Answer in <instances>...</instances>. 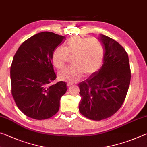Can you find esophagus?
Returning a JSON list of instances; mask_svg holds the SVG:
<instances>
[{"mask_svg": "<svg viewBox=\"0 0 147 147\" xmlns=\"http://www.w3.org/2000/svg\"><path fill=\"white\" fill-rule=\"evenodd\" d=\"M72 85H73V84H72V83H67V86H68V87H70V86H71Z\"/></svg>", "mask_w": 147, "mask_h": 147, "instance_id": "esophagus-1", "label": "esophagus"}]
</instances>
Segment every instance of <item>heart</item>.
Returning <instances> with one entry per match:
<instances>
[{"instance_id": "obj_1", "label": "heart", "mask_w": 147, "mask_h": 147, "mask_svg": "<svg viewBox=\"0 0 147 147\" xmlns=\"http://www.w3.org/2000/svg\"><path fill=\"white\" fill-rule=\"evenodd\" d=\"M104 50L102 42L94 38L76 36L69 38L64 49L58 47L52 55V62L58 69L63 68L68 58H72L70 67L59 72L61 80L69 82L78 81L84 73L87 76L97 72L102 63Z\"/></svg>"}]
</instances>
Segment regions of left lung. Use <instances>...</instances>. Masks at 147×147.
Listing matches in <instances>:
<instances>
[{
    "instance_id": "1",
    "label": "left lung",
    "mask_w": 147,
    "mask_h": 147,
    "mask_svg": "<svg viewBox=\"0 0 147 147\" xmlns=\"http://www.w3.org/2000/svg\"><path fill=\"white\" fill-rule=\"evenodd\" d=\"M104 55L100 69L80 83L79 111L87 118L110 117L125 100L131 78L128 54L118 42L100 34Z\"/></svg>"
}]
</instances>
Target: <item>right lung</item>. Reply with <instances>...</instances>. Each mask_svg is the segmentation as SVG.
Wrapping results in <instances>:
<instances>
[{
  "label": "right lung",
  "instance_id": "right-lung-1",
  "mask_svg": "<svg viewBox=\"0 0 147 147\" xmlns=\"http://www.w3.org/2000/svg\"><path fill=\"white\" fill-rule=\"evenodd\" d=\"M65 37L53 32L37 34L17 50L10 68L11 94L18 108L29 117L42 120L58 112L67 91L65 82L52 85L56 78L52 55Z\"/></svg>",
  "mask_w": 147,
  "mask_h": 147
}]
</instances>
